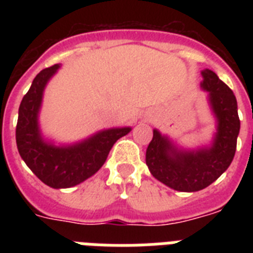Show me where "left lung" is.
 Returning a JSON list of instances; mask_svg holds the SVG:
<instances>
[{
	"mask_svg": "<svg viewBox=\"0 0 253 253\" xmlns=\"http://www.w3.org/2000/svg\"><path fill=\"white\" fill-rule=\"evenodd\" d=\"M201 73V86L209 93V103L216 119L211 146L181 150L168 136L154 130L147 147L146 164L151 174L178 192H198L212 184L231 164L240 130L235 94L212 71L204 69Z\"/></svg>",
	"mask_w": 253,
	"mask_h": 253,
	"instance_id": "obj_1",
	"label": "left lung"
}]
</instances>
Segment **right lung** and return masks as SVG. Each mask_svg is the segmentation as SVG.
I'll use <instances>...</instances> for the list:
<instances>
[{
  "mask_svg": "<svg viewBox=\"0 0 253 253\" xmlns=\"http://www.w3.org/2000/svg\"><path fill=\"white\" fill-rule=\"evenodd\" d=\"M60 65L38 73L22 98L15 128L18 152L35 176L53 189L72 188L93 176L106 162L111 147L131 127L98 131L90 138L69 146H55L43 139L38 123L43 91Z\"/></svg>",
  "mask_w": 253,
  "mask_h": 253,
  "instance_id": "add662e5",
  "label": "right lung"
}]
</instances>
